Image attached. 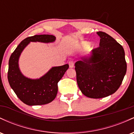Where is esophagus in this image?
<instances>
[{
  "label": "esophagus",
  "mask_w": 134,
  "mask_h": 134,
  "mask_svg": "<svg viewBox=\"0 0 134 134\" xmlns=\"http://www.w3.org/2000/svg\"><path fill=\"white\" fill-rule=\"evenodd\" d=\"M69 67H70V68H73L74 64L73 62H69Z\"/></svg>",
  "instance_id": "esophagus-1"
}]
</instances>
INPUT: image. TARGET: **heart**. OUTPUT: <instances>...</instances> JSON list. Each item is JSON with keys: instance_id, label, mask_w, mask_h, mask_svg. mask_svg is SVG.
I'll return each mask as SVG.
<instances>
[{"instance_id": "heart-1", "label": "heart", "mask_w": 134, "mask_h": 134, "mask_svg": "<svg viewBox=\"0 0 134 134\" xmlns=\"http://www.w3.org/2000/svg\"><path fill=\"white\" fill-rule=\"evenodd\" d=\"M89 45H90V43L87 42V41H82L81 44V47L82 48H86L88 47Z\"/></svg>"}]
</instances>
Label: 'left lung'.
Returning a JSON list of instances; mask_svg holds the SVG:
<instances>
[{
	"label": "left lung",
	"instance_id": "8db88e82",
	"mask_svg": "<svg viewBox=\"0 0 134 134\" xmlns=\"http://www.w3.org/2000/svg\"><path fill=\"white\" fill-rule=\"evenodd\" d=\"M97 35L101 38L99 47L75 64L80 90L86 96L96 99L115 93L127 71L122 46L106 33Z\"/></svg>",
	"mask_w": 134,
	"mask_h": 134
}]
</instances>
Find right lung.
I'll return each instance as SVG.
<instances>
[{
	"mask_svg": "<svg viewBox=\"0 0 134 134\" xmlns=\"http://www.w3.org/2000/svg\"><path fill=\"white\" fill-rule=\"evenodd\" d=\"M53 35H40L26 38L17 47L9 60L7 78L10 86L21 101L29 106L42 105L52 102L58 92V82L69 69L68 64L52 67L38 79H31L23 74L19 67L20 55L30 42H54Z\"/></svg>",
	"mask_w": 134,
	"mask_h": 134,
	"instance_id": "obj_1",
	"label": "right lung"
}]
</instances>
